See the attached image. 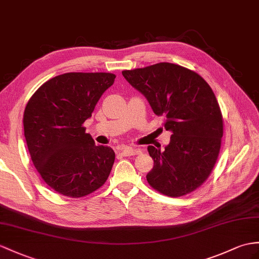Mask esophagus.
Masks as SVG:
<instances>
[{
  "label": "esophagus",
  "instance_id": "esophagus-1",
  "mask_svg": "<svg viewBox=\"0 0 259 259\" xmlns=\"http://www.w3.org/2000/svg\"><path fill=\"white\" fill-rule=\"evenodd\" d=\"M141 153H142V151L140 149H135V148H132V147H126V148H123L121 150V154L123 156H135V155H138Z\"/></svg>",
  "mask_w": 259,
  "mask_h": 259
}]
</instances>
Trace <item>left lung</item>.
Masks as SVG:
<instances>
[{
	"mask_svg": "<svg viewBox=\"0 0 259 259\" xmlns=\"http://www.w3.org/2000/svg\"><path fill=\"white\" fill-rule=\"evenodd\" d=\"M122 74L172 132L165 150L147 148L154 159L146 176L149 186L172 198L197 190L212 172L223 136L222 113L211 87L197 72L169 62Z\"/></svg>",
	"mask_w": 259,
	"mask_h": 259,
	"instance_id": "obj_1",
	"label": "left lung"
}]
</instances>
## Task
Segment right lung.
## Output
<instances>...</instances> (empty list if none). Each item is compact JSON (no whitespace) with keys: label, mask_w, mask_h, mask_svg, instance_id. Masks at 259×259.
I'll return each mask as SVG.
<instances>
[{"label":"right lung","mask_w":259,"mask_h":259,"mask_svg":"<svg viewBox=\"0 0 259 259\" xmlns=\"http://www.w3.org/2000/svg\"><path fill=\"white\" fill-rule=\"evenodd\" d=\"M110 72H68L46 81L24 111V135L37 171L50 188L82 198L108 180L115 160L109 146H97L83 123L114 83Z\"/></svg>","instance_id":"1"}]
</instances>
